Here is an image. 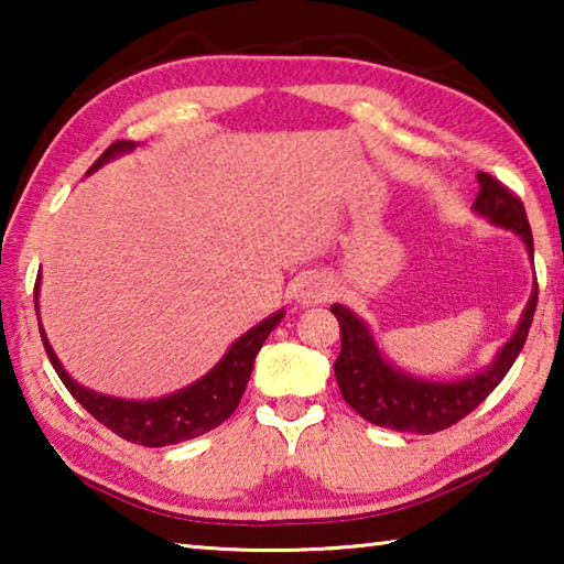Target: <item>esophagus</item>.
<instances>
[{
	"mask_svg": "<svg viewBox=\"0 0 564 564\" xmlns=\"http://www.w3.org/2000/svg\"><path fill=\"white\" fill-rule=\"evenodd\" d=\"M330 295V283L328 279H323V275H303V279L295 283V301H299L301 305H316V303H323L328 301Z\"/></svg>",
	"mask_w": 564,
	"mask_h": 564,
	"instance_id": "1",
	"label": "esophagus"
}]
</instances>
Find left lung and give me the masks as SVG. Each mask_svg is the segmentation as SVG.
<instances>
[{"label": "left lung", "mask_w": 564, "mask_h": 564, "mask_svg": "<svg viewBox=\"0 0 564 564\" xmlns=\"http://www.w3.org/2000/svg\"><path fill=\"white\" fill-rule=\"evenodd\" d=\"M477 181H480V194L473 204L475 212L490 218L495 226L518 234L532 259V231L520 198L485 171H477ZM534 308H538V281H534L530 301L524 305L518 330L500 348L498 358L482 373L451 380V383H437V380L408 376L390 366L380 356L366 323L346 305H330V313L338 318L340 326V352L333 362L340 395L360 417H366L373 425L420 435L445 431L467 413H473L508 376L514 358L520 356L524 340H528Z\"/></svg>", "instance_id": "left-lung-1"}]
</instances>
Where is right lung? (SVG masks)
I'll use <instances>...</instances> for the list:
<instances>
[{
	"mask_svg": "<svg viewBox=\"0 0 564 564\" xmlns=\"http://www.w3.org/2000/svg\"><path fill=\"white\" fill-rule=\"evenodd\" d=\"M131 149V141H117V144H111L104 151L97 159V164L89 171L99 169L104 161H109L111 156L123 154V151ZM36 295H40V281L34 285V305ZM281 318L283 311L261 321L259 326L243 333V336L226 350V356L216 362L214 370H208V373L204 378H198L194 386L159 400H121L94 393L89 388H82L79 383H74L72 376L62 368L59 358L54 356L50 340L44 336L42 323L40 333L44 350L52 360L56 376L62 378V383L74 395L76 403L97 417L101 425H107L111 433L123 437V441L147 447H164L204 435L221 425L226 417H231V413L238 408V400L243 395L248 378H251L253 360L259 356L265 338L271 336V330L281 323Z\"/></svg>",
	"mask_w": 564,
	"mask_h": 564,
	"instance_id": "right-lung-1",
	"label": "right lung"
}]
</instances>
